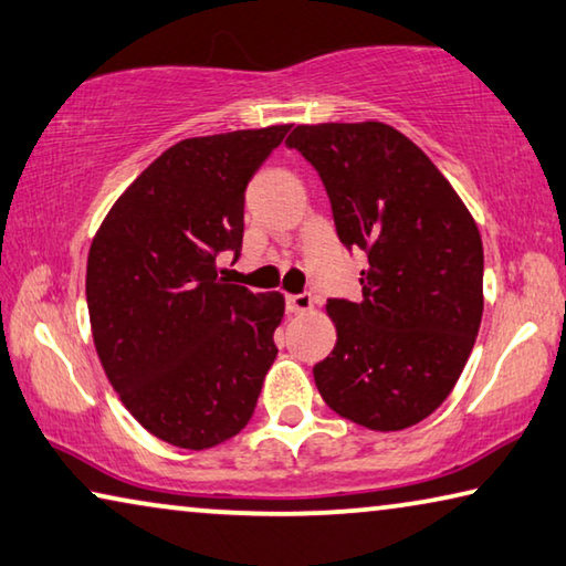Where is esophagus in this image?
I'll use <instances>...</instances> for the list:
<instances>
[{"instance_id": "34e87169", "label": "esophagus", "mask_w": 566, "mask_h": 566, "mask_svg": "<svg viewBox=\"0 0 566 566\" xmlns=\"http://www.w3.org/2000/svg\"><path fill=\"white\" fill-rule=\"evenodd\" d=\"M312 294H307V292H302V294H290V297H286V310L292 312V315H304V312H310L312 310Z\"/></svg>"}]
</instances>
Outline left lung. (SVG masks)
Masks as SVG:
<instances>
[{
    "mask_svg": "<svg viewBox=\"0 0 566 566\" xmlns=\"http://www.w3.org/2000/svg\"><path fill=\"white\" fill-rule=\"evenodd\" d=\"M325 184L337 237L363 249V300H329L337 343L322 400L370 430L428 418L459 382L483 315V244L461 196L392 125H297L286 138Z\"/></svg>",
    "mask_w": 566,
    "mask_h": 566,
    "instance_id": "1",
    "label": "left lung"
}]
</instances>
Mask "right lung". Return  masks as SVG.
Returning <instances> with one entry per match:
<instances>
[{
    "label": "right lung",
    "mask_w": 566,
    "mask_h": 566,
    "mask_svg": "<svg viewBox=\"0 0 566 566\" xmlns=\"http://www.w3.org/2000/svg\"><path fill=\"white\" fill-rule=\"evenodd\" d=\"M292 125L186 138L107 211L87 254L97 357L123 406L170 446L203 451L254 416L276 357L280 292L219 276L244 237V191Z\"/></svg>",
    "instance_id": "add662e5"
}]
</instances>
